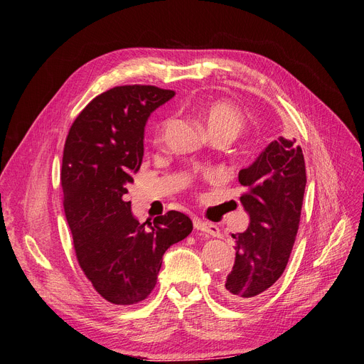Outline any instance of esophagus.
I'll use <instances>...</instances> for the list:
<instances>
[{"label": "esophagus", "mask_w": 364, "mask_h": 364, "mask_svg": "<svg viewBox=\"0 0 364 364\" xmlns=\"http://www.w3.org/2000/svg\"><path fill=\"white\" fill-rule=\"evenodd\" d=\"M195 224V228L199 232H203V233H208L209 236H214V237H220L221 233H220V228L215 225V224H211V223H206V221H202V220H195L193 221Z\"/></svg>", "instance_id": "esophagus-1"}]
</instances>
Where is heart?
<instances>
[{"label": "heart", "mask_w": 364, "mask_h": 364, "mask_svg": "<svg viewBox=\"0 0 364 364\" xmlns=\"http://www.w3.org/2000/svg\"><path fill=\"white\" fill-rule=\"evenodd\" d=\"M195 113L205 125L211 139L223 137L227 141H232L245 129L246 125L243 113L236 106L221 100L199 103L195 106ZM166 125L168 121L162 122L158 128V139L162 137Z\"/></svg>", "instance_id": "b5f03b06"}]
</instances>
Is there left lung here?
Here are the masks:
<instances>
[{
  "mask_svg": "<svg viewBox=\"0 0 364 364\" xmlns=\"http://www.w3.org/2000/svg\"><path fill=\"white\" fill-rule=\"evenodd\" d=\"M239 183L250 225L232 235L235 265L218 291L227 301L245 305L269 292L292 252L307 184L302 149L295 139L279 137L239 171Z\"/></svg>",
  "mask_w": 364,
  "mask_h": 364,
  "instance_id": "left-lung-1",
  "label": "left lung"
}]
</instances>
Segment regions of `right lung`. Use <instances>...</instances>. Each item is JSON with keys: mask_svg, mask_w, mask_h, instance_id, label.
I'll return each mask as SVG.
<instances>
[{"mask_svg": "<svg viewBox=\"0 0 364 364\" xmlns=\"http://www.w3.org/2000/svg\"><path fill=\"white\" fill-rule=\"evenodd\" d=\"M174 95L153 85L110 88L85 106L66 137L60 180L76 258L94 289L112 304L146 299L165 251L193 230L192 220L178 211L146 228L125 196L143 161L150 113Z\"/></svg>", "mask_w": 364, "mask_h": 364, "instance_id": "obj_1", "label": "right lung"}]
</instances>
